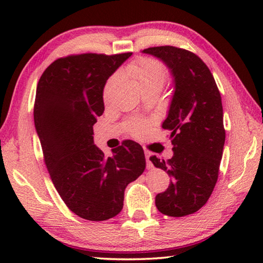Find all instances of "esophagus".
Instances as JSON below:
<instances>
[{"mask_svg":"<svg viewBox=\"0 0 263 263\" xmlns=\"http://www.w3.org/2000/svg\"><path fill=\"white\" fill-rule=\"evenodd\" d=\"M144 153H145V158H146V161H147V168L148 169H152V167H153V164H152V162L149 161V157H151V152L148 149H144Z\"/></svg>","mask_w":263,"mask_h":263,"instance_id":"1","label":"esophagus"}]
</instances>
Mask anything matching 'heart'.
Listing matches in <instances>:
<instances>
[{
  "instance_id": "1",
  "label": "heart",
  "mask_w": 263,
  "mask_h": 263,
  "mask_svg": "<svg viewBox=\"0 0 263 263\" xmlns=\"http://www.w3.org/2000/svg\"><path fill=\"white\" fill-rule=\"evenodd\" d=\"M125 73L128 78H131L137 83L140 90L152 89V90L161 91L168 78L167 68L164 67L162 62L149 57L139 58L138 60L133 61L126 67ZM117 80L118 75L115 74L106 81L104 87V97H106L110 87ZM145 128L146 125L144 123L135 122L131 126V132L133 135H140L142 131H145Z\"/></svg>"
}]
</instances>
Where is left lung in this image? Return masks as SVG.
I'll return each instance as SVG.
<instances>
[{
	"label": "left lung",
	"instance_id": "obj_1",
	"mask_svg": "<svg viewBox=\"0 0 263 263\" xmlns=\"http://www.w3.org/2000/svg\"><path fill=\"white\" fill-rule=\"evenodd\" d=\"M161 60L171 70L174 94L167 118L173 157H151L157 168L172 177L155 205L163 215L183 217L198 211L208 202L217 183L225 130L222 105L213 75L195 53L174 46L149 47L142 51Z\"/></svg>",
	"mask_w": 263,
	"mask_h": 263
}]
</instances>
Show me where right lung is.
Segmentation results:
<instances>
[{"instance_id":"right-lung-1","label":"right lung","mask_w":263,"mask_h":263,"mask_svg":"<svg viewBox=\"0 0 263 263\" xmlns=\"http://www.w3.org/2000/svg\"><path fill=\"white\" fill-rule=\"evenodd\" d=\"M132 53L60 58L39 79L33 119L44 161L62 201L75 215L101 221L123 209L124 191L145 171L142 147L125 140L106 158L92 126L103 114V89Z\"/></svg>"}]
</instances>
